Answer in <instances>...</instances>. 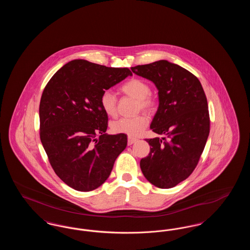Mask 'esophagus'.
<instances>
[{
  "mask_svg": "<svg viewBox=\"0 0 250 250\" xmlns=\"http://www.w3.org/2000/svg\"><path fill=\"white\" fill-rule=\"evenodd\" d=\"M135 142H137V139L136 138H133V137H128V145H131V144H133V143H135Z\"/></svg>",
  "mask_w": 250,
  "mask_h": 250,
  "instance_id": "1",
  "label": "esophagus"
}]
</instances>
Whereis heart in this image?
<instances>
[{"label":"heart","instance_id":"1","mask_svg":"<svg viewBox=\"0 0 250 250\" xmlns=\"http://www.w3.org/2000/svg\"><path fill=\"white\" fill-rule=\"evenodd\" d=\"M120 90L125 94L134 97L139 102V108L151 111L155 107V101L149 95L151 92L150 86L141 79H130L122 84ZM100 106L104 112L108 116L116 114V98L109 91H105L100 96ZM148 118L145 115H138L131 118H120L111 124V129L115 133L126 134L128 136H138L148 125Z\"/></svg>","mask_w":250,"mask_h":250}]
</instances>
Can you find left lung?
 <instances>
[{
    "label": "left lung",
    "instance_id": "8db88e82",
    "mask_svg": "<svg viewBox=\"0 0 250 250\" xmlns=\"http://www.w3.org/2000/svg\"><path fill=\"white\" fill-rule=\"evenodd\" d=\"M155 83L159 105L150 128L166 138L146 139L151 146L141 160L144 177L159 188H171L197 166L210 132L206 95L200 81L178 64L160 60L131 67Z\"/></svg>",
    "mask_w": 250,
    "mask_h": 250
}]
</instances>
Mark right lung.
Wrapping results in <instances>:
<instances>
[{"label":"right lung","instance_id":"1","mask_svg":"<svg viewBox=\"0 0 250 250\" xmlns=\"http://www.w3.org/2000/svg\"><path fill=\"white\" fill-rule=\"evenodd\" d=\"M128 76V68L73 60L52 76L43 91L40 140L55 173L76 190L99 188L127 145L125 134L106 133L107 115L100 96Z\"/></svg>","mask_w":250,"mask_h":250}]
</instances>
